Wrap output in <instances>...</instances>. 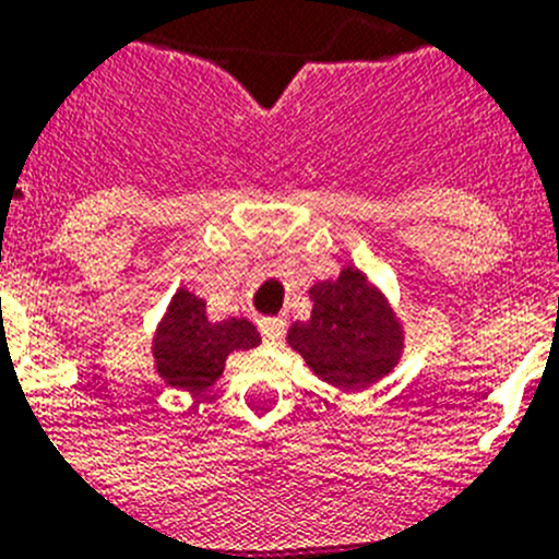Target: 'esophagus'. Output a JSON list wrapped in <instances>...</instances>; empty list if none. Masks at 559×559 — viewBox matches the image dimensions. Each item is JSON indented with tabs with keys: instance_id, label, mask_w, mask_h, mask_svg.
<instances>
[{
	"instance_id": "1",
	"label": "esophagus",
	"mask_w": 559,
	"mask_h": 559,
	"mask_svg": "<svg viewBox=\"0 0 559 559\" xmlns=\"http://www.w3.org/2000/svg\"><path fill=\"white\" fill-rule=\"evenodd\" d=\"M260 333H263L265 344H280L285 335V319H280V316H265V319H260Z\"/></svg>"
}]
</instances>
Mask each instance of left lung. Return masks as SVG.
<instances>
[{
    "label": "left lung",
    "instance_id": "left-lung-1",
    "mask_svg": "<svg viewBox=\"0 0 559 559\" xmlns=\"http://www.w3.org/2000/svg\"><path fill=\"white\" fill-rule=\"evenodd\" d=\"M308 322L288 330V344L305 364L335 389H367L394 369L403 330L374 285L347 265L338 280L310 288Z\"/></svg>",
    "mask_w": 559,
    "mask_h": 559
}]
</instances>
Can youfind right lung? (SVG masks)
Wrapping results in <instances>:
<instances>
[{
    "label": "right lung",
    "mask_w": 559,
    "mask_h": 559,
    "mask_svg": "<svg viewBox=\"0 0 559 559\" xmlns=\"http://www.w3.org/2000/svg\"><path fill=\"white\" fill-rule=\"evenodd\" d=\"M260 344V333L246 319L210 322L206 305L190 290L179 288L173 296L165 322L153 338L156 372L173 389L204 392L224 374V364L235 349Z\"/></svg>",
    "instance_id": "obj_1"
}]
</instances>
